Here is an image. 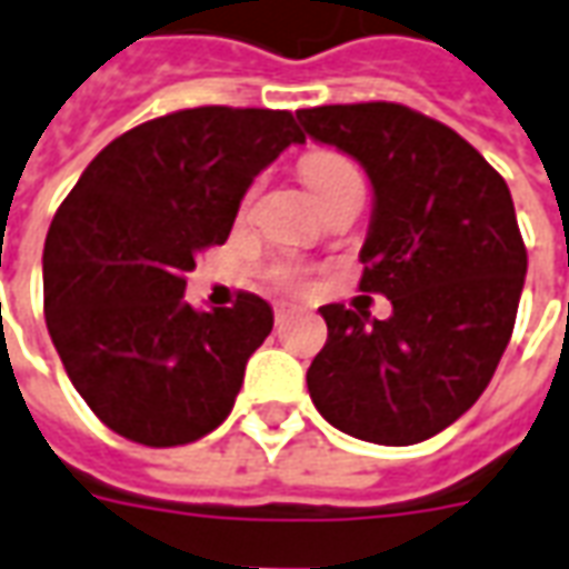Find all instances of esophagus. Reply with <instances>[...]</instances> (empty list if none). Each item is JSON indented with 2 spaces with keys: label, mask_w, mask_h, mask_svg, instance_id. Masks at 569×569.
<instances>
[{
  "label": "esophagus",
  "mask_w": 569,
  "mask_h": 569,
  "mask_svg": "<svg viewBox=\"0 0 569 569\" xmlns=\"http://www.w3.org/2000/svg\"><path fill=\"white\" fill-rule=\"evenodd\" d=\"M289 317H292V308H286V305H280V308L273 311V320H277V326H283Z\"/></svg>",
  "instance_id": "esophagus-1"
}]
</instances>
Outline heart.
<instances>
[{
  "label": "heart",
  "mask_w": 569,
  "mask_h": 569,
  "mask_svg": "<svg viewBox=\"0 0 569 569\" xmlns=\"http://www.w3.org/2000/svg\"><path fill=\"white\" fill-rule=\"evenodd\" d=\"M301 178L320 206L339 200L345 193H363V174L357 162L339 150H311L301 160Z\"/></svg>",
  "instance_id": "1"
}]
</instances>
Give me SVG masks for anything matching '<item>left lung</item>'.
Wrapping results in <instances>:
<instances>
[{
  "instance_id": "8db88e82",
  "label": "left lung",
  "mask_w": 569,
  "mask_h": 569,
  "mask_svg": "<svg viewBox=\"0 0 569 569\" xmlns=\"http://www.w3.org/2000/svg\"><path fill=\"white\" fill-rule=\"evenodd\" d=\"M296 117L363 166L372 216L360 289L395 308L388 320L320 308L329 336L308 369L313 407L357 440H428L475 407L515 329L527 249L508 184L462 134L403 104Z\"/></svg>"
}]
</instances>
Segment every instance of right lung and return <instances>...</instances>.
<instances>
[{
  "label": "right lung",
  "mask_w": 569,
  "mask_h": 569,
  "mask_svg": "<svg viewBox=\"0 0 569 569\" xmlns=\"http://www.w3.org/2000/svg\"><path fill=\"white\" fill-rule=\"evenodd\" d=\"M289 144V110L193 107L119 134L79 174L42 252L46 323L101 422L144 447L216 431L273 329L264 298L197 311L184 273L228 240L246 190Z\"/></svg>",
  "instance_id": "right-lung-1"
}]
</instances>
